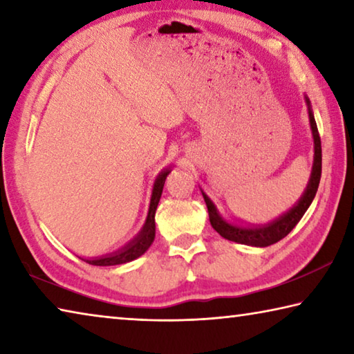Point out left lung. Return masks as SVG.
Instances as JSON below:
<instances>
[{
	"mask_svg": "<svg viewBox=\"0 0 354 354\" xmlns=\"http://www.w3.org/2000/svg\"><path fill=\"white\" fill-rule=\"evenodd\" d=\"M306 101L309 106L308 98ZM309 122H310V129H313V136H314V149H315L314 165H313V175H310L308 189L303 194L301 200L298 201V205L293 206L287 214L281 215L278 220L272 221L270 225L241 227V226L227 223V221L221 218L217 212V209L214 206V203L207 198V195L203 194V198H205L206 206H207L209 220H211V225L214 230L217 231L221 237L237 243L251 245V247H268V245H273L279 242L281 239H284L293 230V227H295L298 221L301 220L304 212L308 211V207L314 200L317 189H319V184H320V178H322V142H320L319 129H317L314 113L310 111V106H309Z\"/></svg>",
	"mask_w": 354,
	"mask_h": 354,
	"instance_id": "obj_1",
	"label": "left lung"
}]
</instances>
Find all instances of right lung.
I'll use <instances>...</instances> for the list:
<instances>
[{
    "label": "right lung",
    "mask_w": 354,
    "mask_h": 354,
    "mask_svg": "<svg viewBox=\"0 0 354 354\" xmlns=\"http://www.w3.org/2000/svg\"><path fill=\"white\" fill-rule=\"evenodd\" d=\"M167 175H169V170L160 173L158 179H156L154 187H153V195H151V203H149L147 223H145V226H143L140 234L137 236L133 242H129L127 247L118 250L117 253L98 257V259H84V261H86L87 263H91V266H118V263L134 261V259H137V257L145 253V251L149 248V245H151L154 241V232H156L154 214H156V207H158V203L160 200V195H162V189H164Z\"/></svg>",
    "instance_id": "right-lung-1"
}]
</instances>
